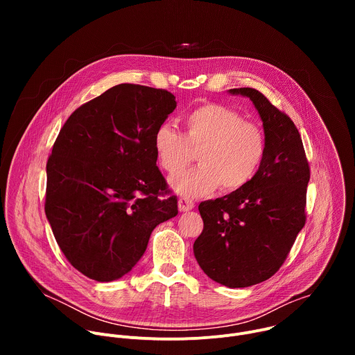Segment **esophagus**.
I'll list each match as a JSON object with an SVG mask.
<instances>
[{"instance_id":"34e87169","label":"esophagus","mask_w":355,"mask_h":355,"mask_svg":"<svg viewBox=\"0 0 355 355\" xmlns=\"http://www.w3.org/2000/svg\"><path fill=\"white\" fill-rule=\"evenodd\" d=\"M193 208V200L189 199V198H185V196H181L178 199V209L181 212H187V211H191Z\"/></svg>"}]
</instances>
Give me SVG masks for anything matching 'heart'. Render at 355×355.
<instances>
[{
  "label": "heart",
  "instance_id": "obj_1",
  "mask_svg": "<svg viewBox=\"0 0 355 355\" xmlns=\"http://www.w3.org/2000/svg\"><path fill=\"white\" fill-rule=\"evenodd\" d=\"M184 135L168 123L153 136L156 160L168 175L181 173L198 151L199 167L171 180L185 196L207 195L218 188L225 193L245 188L257 175L266 157L263 129L229 107L205 103L182 118Z\"/></svg>",
  "mask_w": 355,
  "mask_h": 355
}]
</instances>
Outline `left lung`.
Returning a JSON list of instances; mask_svg holds the SVG:
<instances>
[{
  "label": "left lung",
  "instance_id": "obj_1",
  "mask_svg": "<svg viewBox=\"0 0 355 355\" xmlns=\"http://www.w3.org/2000/svg\"><path fill=\"white\" fill-rule=\"evenodd\" d=\"M257 108L267 140L263 164L245 188L200 202L204 230L193 254L204 272L229 288L271 278L306 222L311 167L292 119L254 88H233Z\"/></svg>",
  "mask_w": 355,
  "mask_h": 355
}]
</instances>
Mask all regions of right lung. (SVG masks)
I'll list each match as a JSON object with an SVG mask.
<instances>
[{"label": "right lung", "instance_id": "1", "mask_svg": "<svg viewBox=\"0 0 355 355\" xmlns=\"http://www.w3.org/2000/svg\"><path fill=\"white\" fill-rule=\"evenodd\" d=\"M167 89L119 84L77 108L46 166L44 212L67 261L110 282L128 274L153 229L178 214L153 136L175 110Z\"/></svg>", "mask_w": 355, "mask_h": 355}]
</instances>
